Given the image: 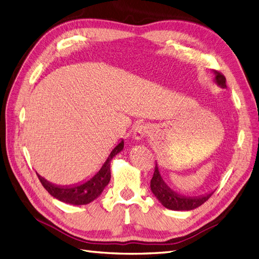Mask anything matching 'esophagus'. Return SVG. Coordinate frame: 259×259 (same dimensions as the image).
I'll use <instances>...</instances> for the list:
<instances>
[{"label": "esophagus", "instance_id": "1", "mask_svg": "<svg viewBox=\"0 0 259 259\" xmlns=\"http://www.w3.org/2000/svg\"><path fill=\"white\" fill-rule=\"evenodd\" d=\"M149 133H150V127L148 125L139 124L134 128V131H133V138H134V141L136 142H141L144 138L148 136Z\"/></svg>", "mask_w": 259, "mask_h": 259}]
</instances>
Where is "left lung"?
<instances>
[{"mask_svg": "<svg viewBox=\"0 0 259 259\" xmlns=\"http://www.w3.org/2000/svg\"><path fill=\"white\" fill-rule=\"evenodd\" d=\"M214 78L213 81L221 88H227L226 85V77L219 72L213 71ZM150 188L152 194L155 197L161 202V205L171 210H179V211H188L196 209L200 205L204 204L206 200L213 194L212 192H209L205 195H200V196H185V195L179 194L174 192L172 188L167 185L164 180L162 179L158 163L156 162L155 172H153V177L150 181Z\"/></svg>", "mask_w": 259, "mask_h": 259, "instance_id": "obj_1", "label": "left lung"}]
</instances>
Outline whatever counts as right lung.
Returning a JSON list of instances; mask_svg holds the SVG:
<instances>
[{
	"mask_svg": "<svg viewBox=\"0 0 259 259\" xmlns=\"http://www.w3.org/2000/svg\"><path fill=\"white\" fill-rule=\"evenodd\" d=\"M123 148L124 141L122 139V141L111 150L110 155L101 165L99 171L95 173L92 178H89L85 181H81L77 184L58 185L49 182L38 173L37 176L42 186L54 198L65 202V204H71L74 206L87 205L89 202H92L99 197L104 188L109 184L111 179V161H112V159L117 155V153H120L123 150Z\"/></svg>",
	"mask_w": 259,
	"mask_h": 259,
	"instance_id": "1",
	"label": "right lung"
}]
</instances>
